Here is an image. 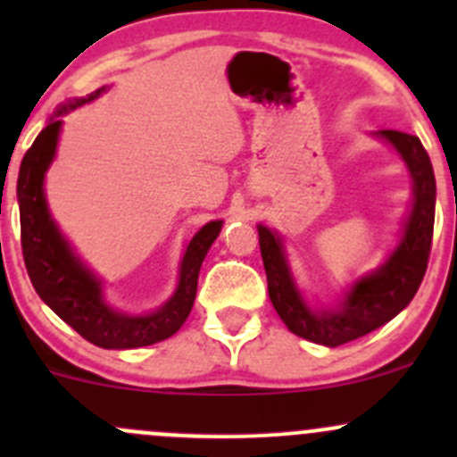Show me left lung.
<instances>
[{"instance_id":"1","label":"left lung","mask_w":457,"mask_h":457,"mask_svg":"<svg viewBox=\"0 0 457 457\" xmlns=\"http://www.w3.org/2000/svg\"><path fill=\"white\" fill-rule=\"evenodd\" d=\"M407 163L413 177V210L398 250L378 271L361 278L334 312L314 314L294 287L280 238L258 225V245L267 274V292L276 314L292 334L325 347L352 343L398 316L411 303L428 265L436 219V177L418 137L400 130H380Z\"/></svg>"}]
</instances>
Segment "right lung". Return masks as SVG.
I'll return each mask as SVG.
<instances>
[{
    "label": "right lung",
    "instance_id": "1",
    "mask_svg": "<svg viewBox=\"0 0 457 457\" xmlns=\"http://www.w3.org/2000/svg\"><path fill=\"white\" fill-rule=\"evenodd\" d=\"M104 87L87 95L86 99L68 101L54 117L68 110L96 99ZM62 121H50L39 132L35 143L24 154L17 179V199H20L21 252L30 283L41 301L63 322L72 327L87 343L104 349H135L154 345L170 338L181 329L190 316L199 283L201 262L214 238L220 232V220L203 225L187 245L181 262V276L174 296L150 316H126L110 310L101 298L99 280L72 256L71 247L50 220L44 199V174L57 147V135Z\"/></svg>",
    "mask_w": 457,
    "mask_h": 457
}]
</instances>
